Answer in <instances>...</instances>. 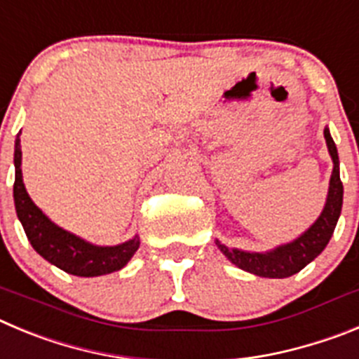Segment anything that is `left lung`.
<instances>
[{"instance_id":"8db88e82","label":"left lung","mask_w":359,"mask_h":359,"mask_svg":"<svg viewBox=\"0 0 359 359\" xmlns=\"http://www.w3.org/2000/svg\"><path fill=\"white\" fill-rule=\"evenodd\" d=\"M324 137L327 143L329 156L332 159V173L329 180L327 200L324 211L316 218L315 224L304 231L297 240L276 247L268 252H247L240 248H229L216 240V245L224 256L238 268L259 277L284 279L300 272L306 264L311 263L331 240L337 222L340 218L341 203H344V184L340 180V161H338L337 144L332 141L329 128H324Z\"/></svg>"}]
</instances>
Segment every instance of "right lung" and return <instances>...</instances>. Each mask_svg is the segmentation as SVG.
<instances>
[{"instance_id": "1", "label": "right lung", "mask_w": 359, "mask_h": 359, "mask_svg": "<svg viewBox=\"0 0 359 359\" xmlns=\"http://www.w3.org/2000/svg\"><path fill=\"white\" fill-rule=\"evenodd\" d=\"M19 134L15 137L14 150L15 212H18L19 222H21L22 229L27 232L28 241L35 248V252L57 268L71 273V276L98 277L121 270L130 261L135 250L140 248V236H134L132 240L114 245V247H98V245L89 243V241L82 240L79 236L64 231L59 225H55L32 202L25 182H22V154Z\"/></svg>"}]
</instances>
